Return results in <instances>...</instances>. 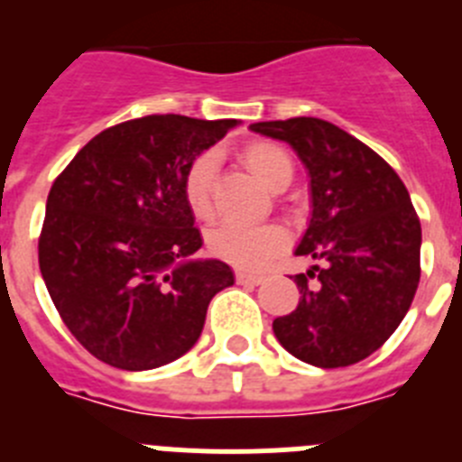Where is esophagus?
Wrapping results in <instances>:
<instances>
[{
  "label": "esophagus",
  "mask_w": 462,
  "mask_h": 462,
  "mask_svg": "<svg viewBox=\"0 0 462 462\" xmlns=\"http://www.w3.org/2000/svg\"><path fill=\"white\" fill-rule=\"evenodd\" d=\"M236 280H238L240 284H261V282H263V275H259V273L238 271L236 273Z\"/></svg>",
  "instance_id": "34e87169"
}]
</instances>
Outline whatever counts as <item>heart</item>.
<instances>
[{
    "label": "heart",
    "instance_id": "b5f03b06",
    "mask_svg": "<svg viewBox=\"0 0 462 462\" xmlns=\"http://www.w3.org/2000/svg\"><path fill=\"white\" fill-rule=\"evenodd\" d=\"M245 164L273 191H280L291 182L293 159L277 143L256 141L243 150ZM217 157L212 150L196 154L187 166L182 178V194L191 215L208 219L212 215V175H215ZM289 245L287 228L280 224H219L208 234V250L212 256L226 261L243 271H259L271 263Z\"/></svg>",
    "mask_w": 462,
    "mask_h": 462
}]
</instances>
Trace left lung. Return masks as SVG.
<instances>
[{"mask_svg": "<svg viewBox=\"0 0 462 462\" xmlns=\"http://www.w3.org/2000/svg\"><path fill=\"white\" fill-rule=\"evenodd\" d=\"M289 143L310 178V224L296 256L321 266L293 277L300 300L277 317L280 345L317 368L368 358L393 336L421 277V222L410 191L377 152L319 117L256 122Z\"/></svg>", "mask_w": 462, "mask_h": 462, "instance_id": "1", "label": "left lung"}]
</instances>
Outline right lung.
Masks as SVG:
<instances>
[{"label": "right lung", "mask_w": 462, "mask_h": 462, "mask_svg": "<svg viewBox=\"0 0 462 462\" xmlns=\"http://www.w3.org/2000/svg\"><path fill=\"white\" fill-rule=\"evenodd\" d=\"M238 120L145 116L110 126L52 182L39 268L57 312L92 356L152 370L201 337L212 296L234 284L219 259H191L201 231L182 194L196 154Z\"/></svg>", "instance_id": "add662e5"}]
</instances>
